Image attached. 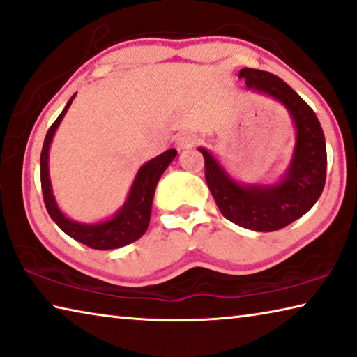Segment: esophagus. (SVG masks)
Returning <instances> with one entry per match:
<instances>
[{
  "mask_svg": "<svg viewBox=\"0 0 357 357\" xmlns=\"http://www.w3.org/2000/svg\"><path fill=\"white\" fill-rule=\"evenodd\" d=\"M199 143V139H197L195 135H192L189 132H184L181 133L178 139H176V144L179 149H189V148H194V146Z\"/></svg>",
  "mask_w": 357,
  "mask_h": 357,
  "instance_id": "obj_1",
  "label": "esophagus"
}]
</instances>
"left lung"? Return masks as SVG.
Here are the masks:
<instances>
[{
	"mask_svg": "<svg viewBox=\"0 0 357 357\" xmlns=\"http://www.w3.org/2000/svg\"><path fill=\"white\" fill-rule=\"evenodd\" d=\"M238 77L246 87L268 95L286 106L296 126V146L291 165L280 183L246 185L231 179L206 149L205 179L225 219L256 231H275L308 213L326 184L327 152L321 123L314 111L278 76L268 71L243 68Z\"/></svg>",
	"mask_w": 357,
	"mask_h": 357,
	"instance_id": "left-lung-1",
	"label": "left lung"
}]
</instances>
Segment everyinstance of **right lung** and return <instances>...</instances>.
Listing matches in <instances>:
<instances>
[{
  "label": "right lung",
  "mask_w": 357,
  "mask_h": 357,
  "mask_svg": "<svg viewBox=\"0 0 357 357\" xmlns=\"http://www.w3.org/2000/svg\"><path fill=\"white\" fill-rule=\"evenodd\" d=\"M73 95L68 101L61 114L55 119V122L47 130L46 139H44L41 151V189L44 197V205L49 213V216L54 219V222L65 231L68 236L75 238L92 250L107 251L122 248L130 243L137 241L148 230L151 220L152 200H154V192L157 183L163 172L168 168L173 158L176 157V149H168L163 154L157 155L152 160L146 162L138 169L137 178H135L132 189H130L128 199L123 203V206L112 216L111 219L100 224H81L76 220L68 219L63 213L56 206V202L52 194V185L49 179V148L52 143L55 130L59 128L61 119L65 117L68 107L71 106Z\"/></svg>",
  "instance_id": "obj_1"
}]
</instances>
